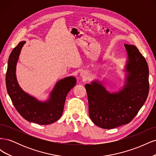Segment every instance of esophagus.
<instances>
[{
    "mask_svg": "<svg viewBox=\"0 0 156 156\" xmlns=\"http://www.w3.org/2000/svg\"><path fill=\"white\" fill-rule=\"evenodd\" d=\"M80 75H81V77L83 78H86V75H87V73L85 72H81V73H80Z\"/></svg>",
    "mask_w": 156,
    "mask_h": 156,
    "instance_id": "1",
    "label": "esophagus"
}]
</instances>
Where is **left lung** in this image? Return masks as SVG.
Returning a JSON list of instances; mask_svg holds the SVG:
<instances>
[{"instance_id":"left-lung-1","label":"left lung","mask_w":156,"mask_h":156,"mask_svg":"<svg viewBox=\"0 0 156 156\" xmlns=\"http://www.w3.org/2000/svg\"><path fill=\"white\" fill-rule=\"evenodd\" d=\"M128 55L126 66V84L119 92H108L101 83L86 84L89 116L103 129L127 124L143 107L149 92V69L144 56L133 45L124 44Z\"/></svg>"}]
</instances>
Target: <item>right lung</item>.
<instances>
[{
	"label": "right lung",
	"instance_id": "obj_1",
	"mask_svg": "<svg viewBox=\"0 0 156 156\" xmlns=\"http://www.w3.org/2000/svg\"><path fill=\"white\" fill-rule=\"evenodd\" d=\"M25 42H20L9 56L6 75L7 91L16 110L25 120L40 125L50 124L62 116L66 96L76 84V79L71 76L58 81L46 101H40L25 92L17 81L16 69L19 56Z\"/></svg>",
	"mask_w": 156,
	"mask_h": 156
}]
</instances>
